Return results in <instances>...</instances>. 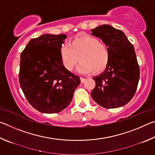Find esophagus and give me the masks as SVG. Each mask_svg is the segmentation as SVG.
<instances>
[{
	"label": "esophagus",
	"instance_id": "esophagus-1",
	"mask_svg": "<svg viewBox=\"0 0 155 155\" xmlns=\"http://www.w3.org/2000/svg\"><path fill=\"white\" fill-rule=\"evenodd\" d=\"M80 79H81V83H84L86 81V78H83V77H81Z\"/></svg>",
	"mask_w": 155,
	"mask_h": 155
}]
</instances>
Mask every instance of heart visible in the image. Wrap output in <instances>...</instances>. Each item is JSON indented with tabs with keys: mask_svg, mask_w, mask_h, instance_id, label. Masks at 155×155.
<instances>
[{
	"mask_svg": "<svg viewBox=\"0 0 155 155\" xmlns=\"http://www.w3.org/2000/svg\"><path fill=\"white\" fill-rule=\"evenodd\" d=\"M60 56L65 69L71 71L78 61V70L82 73L93 71L99 74L106 69L110 60V52L105 44L93 36L84 35L73 40L70 44L60 48Z\"/></svg>",
	"mask_w": 155,
	"mask_h": 155,
	"instance_id": "heart-1",
	"label": "heart"
}]
</instances>
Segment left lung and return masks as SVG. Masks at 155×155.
<instances>
[{
	"label": "left lung",
	"instance_id": "obj_1",
	"mask_svg": "<svg viewBox=\"0 0 155 155\" xmlns=\"http://www.w3.org/2000/svg\"><path fill=\"white\" fill-rule=\"evenodd\" d=\"M91 35L108 47L110 60L105 70L94 77L96 87L91 96L100 106L114 109L127 104L137 90L140 67L134 47L121 30L103 25L91 29Z\"/></svg>",
	"mask_w": 155,
	"mask_h": 155
}]
</instances>
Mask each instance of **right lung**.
<instances>
[{
  "label": "right lung",
  "mask_w": 155,
  "mask_h": 155,
  "mask_svg": "<svg viewBox=\"0 0 155 155\" xmlns=\"http://www.w3.org/2000/svg\"><path fill=\"white\" fill-rule=\"evenodd\" d=\"M67 35L44 34L31 40L20 54L19 82L28 103L44 114H55L72 101L79 77L65 69L60 48Z\"/></svg>",
  "instance_id": "obj_1"
}]
</instances>
